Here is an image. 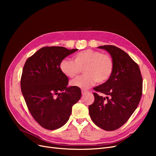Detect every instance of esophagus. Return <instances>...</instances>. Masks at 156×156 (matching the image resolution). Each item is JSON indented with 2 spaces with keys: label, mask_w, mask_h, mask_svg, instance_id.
I'll list each match as a JSON object with an SVG mask.
<instances>
[{
  "label": "esophagus",
  "mask_w": 156,
  "mask_h": 156,
  "mask_svg": "<svg viewBox=\"0 0 156 156\" xmlns=\"http://www.w3.org/2000/svg\"><path fill=\"white\" fill-rule=\"evenodd\" d=\"M87 92H88V91L86 90H81V93H82L83 95H84V94H85Z\"/></svg>",
  "instance_id": "1"
}]
</instances>
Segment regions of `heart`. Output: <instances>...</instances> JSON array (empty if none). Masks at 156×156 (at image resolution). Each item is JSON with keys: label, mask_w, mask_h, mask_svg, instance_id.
I'll use <instances>...</instances> for the list:
<instances>
[{"label": "heart", "mask_w": 156, "mask_h": 156, "mask_svg": "<svg viewBox=\"0 0 156 156\" xmlns=\"http://www.w3.org/2000/svg\"><path fill=\"white\" fill-rule=\"evenodd\" d=\"M59 67L61 72L69 78L76 77L83 68L84 75L73 80L71 85L85 90L96 82L100 84L107 81L112 72L113 62L107 54L86 49L75 54L73 60L63 59Z\"/></svg>", "instance_id": "obj_1"}]
</instances>
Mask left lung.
Returning <instances> with one entry per match:
<instances>
[{
	"label": "left lung",
	"instance_id": "8db88e82",
	"mask_svg": "<svg viewBox=\"0 0 156 156\" xmlns=\"http://www.w3.org/2000/svg\"><path fill=\"white\" fill-rule=\"evenodd\" d=\"M99 49L110 54L113 68L107 81L94 89L106 98L94 93V102L88 107L93 122L106 131L119 129L137 107L142 96L143 79L139 66L126 52L114 45Z\"/></svg>",
	"mask_w": 156,
	"mask_h": 156
}]
</instances>
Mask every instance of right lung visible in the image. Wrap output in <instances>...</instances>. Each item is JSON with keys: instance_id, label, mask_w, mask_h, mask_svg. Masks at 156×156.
I'll list each match as a JSON object with an SVG mask.
<instances>
[{"instance_id": "obj_1", "label": "right lung", "mask_w": 156, "mask_h": 156, "mask_svg": "<svg viewBox=\"0 0 156 156\" xmlns=\"http://www.w3.org/2000/svg\"><path fill=\"white\" fill-rule=\"evenodd\" d=\"M77 49L44 47L28 58L23 69L21 88L30 114L41 126L55 130L63 126L72 106L81 97V89L68 87V78L60 63Z\"/></svg>"}]
</instances>
